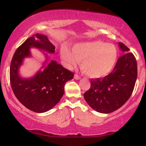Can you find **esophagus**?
<instances>
[{
    "label": "esophagus",
    "instance_id": "obj_1",
    "mask_svg": "<svg viewBox=\"0 0 146 146\" xmlns=\"http://www.w3.org/2000/svg\"><path fill=\"white\" fill-rule=\"evenodd\" d=\"M74 78L75 79V80H80V79L81 78H80V77L78 75H77V74H75V75H74Z\"/></svg>",
    "mask_w": 146,
    "mask_h": 146
}]
</instances>
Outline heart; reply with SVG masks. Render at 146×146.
I'll use <instances>...</instances> for the list:
<instances>
[{"label": "heart", "mask_w": 146, "mask_h": 146, "mask_svg": "<svg viewBox=\"0 0 146 146\" xmlns=\"http://www.w3.org/2000/svg\"><path fill=\"white\" fill-rule=\"evenodd\" d=\"M61 58L69 68L82 62V69L85 74L98 78L106 76L113 70L117 61V51L113 44L104 42H88L75 44L73 52L63 47Z\"/></svg>", "instance_id": "1"}]
</instances>
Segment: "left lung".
Returning a JSON list of instances; mask_svg holds the SVG:
<instances>
[{
	"mask_svg": "<svg viewBox=\"0 0 146 146\" xmlns=\"http://www.w3.org/2000/svg\"><path fill=\"white\" fill-rule=\"evenodd\" d=\"M123 52L113 71L104 78L90 80V88L84 94L88 104L97 112L108 114L123 106L131 96L137 78L136 58L124 44L119 42Z\"/></svg>",
	"mask_w": 146,
	"mask_h": 146,
	"instance_id": "obj_1",
	"label": "left lung"
}]
</instances>
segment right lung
<instances>
[{
	"label": "right lung",
	"instance_id": "add662e5",
	"mask_svg": "<svg viewBox=\"0 0 146 146\" xmlns=\"http://www.w3.org/2000/svg\"><path fill=\"white\" fill-rule=\"evenodd\" d=\"M35 47L49 53H55V46L43 34L33 35L27 38L15 51L11 62L9 78L15 96L27 108L36 113H44L51 110L60 102L64 93V85L73 78V72L52 60L32 78H23L19 68L25 58L31 56L30 48Z\"/></svg>",
	"mask_w": 146,
	"mask_h": 146
}]
</instances>
